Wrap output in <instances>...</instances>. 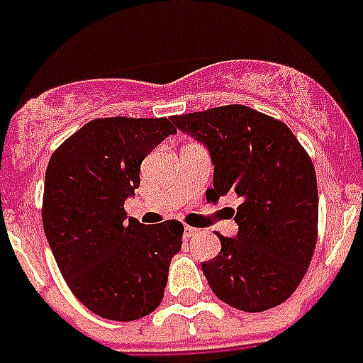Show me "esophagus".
<instances>
[{
    "instance_id": "esophagus-1",
    "label": "esophagus",
    "mask_w": 363,
    "mask_h": 363,
    "mask_svg": "<svg viewBox=\"0 0 363 363\" xmlns=\"http://www.w3.org/2000/svg\"><path fill=\"white\" fill-rule=\"evenodd\" d=\"M198 232H199L198 228H192V226L184 228V235H186V238H194V235H196Z\"/></svg>"
}]
</instances>
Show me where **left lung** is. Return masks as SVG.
Instances as JSON below:
<instances>
[{
  "label": "left lung",
  "mask_w": 363,
  "mask_h": 363,
  "mask_svg": "<svg viewBox=\"0 0 363 363\" xmlns=\"http://www.w3.org/2000/svg\"><path fill=\"white\" fill-rule=\"evenodd\" d=\"M207 145L215 164L207 199L239 198L238 238H224L201 265L216 298L262 313L286 301L307 273L318 238V188L313 160L284 122L247 105L171 116Z\"/></svg>",
  "instance_id": "obj_1"
}]
</instances>
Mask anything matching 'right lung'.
<instances>
[{
    "label": "right lung",
    "mask_w": 363,
    "mask_h": 363,
    "mask_svg": "<svg viewBox=\"0 0 363 363\" xmlns=\"http://www.w3.org/2000/svg\"><path fill=\"white\" fill-rule=\"evenodd\" d=\"M175 131L165 116L96 118L67 137L48 162L45 235L73 296L107 320L143 318L164 298L184 226L125 218L124 201L139 188L143 160Z\"/></svg>",
    "instance_id": "obj_1"
}]
</instances>
